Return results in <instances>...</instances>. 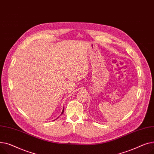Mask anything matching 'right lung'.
Listing matches in <instances>:
<instances>
[{
  "mask_svg": "<svg viewBox=\"0 0 154 154\" xmlns=\"http://www.w3.org/2000/svg\"><path fill=\"white\" fill-rule=\"evenodd\" d=\"M63 112H64V108H63V111H62V112H61V115H62V114H63ZM57 119H58V117H57Z\"/></svg>",
  "mask_w": 154,
  "mask_h": 154,
  "instance_id": "right-lung-1",
  "label": "right lung"
}]
</instances>
